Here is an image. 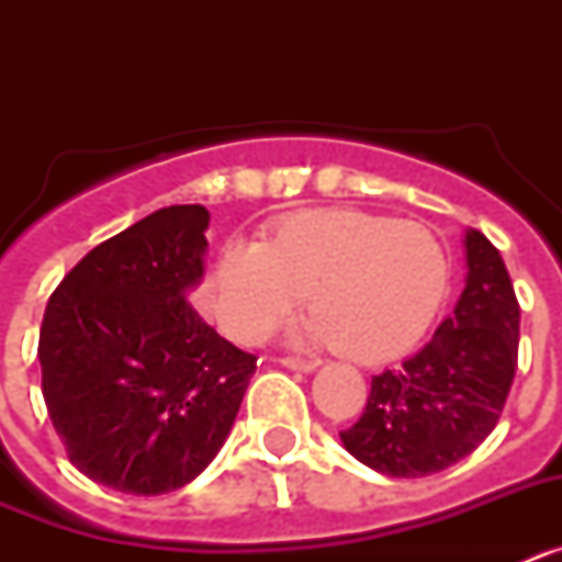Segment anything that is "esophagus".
Listing matches in <instances>:
<instances>
[{
    "label": "esophagus",
    "instance_id": "obj_1",
    "mask_svg": "<svg viewBox=\"0 0 562 562\" xmlns=\"http://www.w3.org/2000/svg\"><path fill=\"white\" fill-rule=\"evenodd\" d=\"M281 366L286 369H295V371H315L317 369V360H304V357H281Z\"/></svg>",
    "mask_w": 562,
    "mask_h": 562
}]
</instances>
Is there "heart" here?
Here are the masks:
<instances>
[{
	"instance_id": "heart-1",
	"label": "heart",
	"mask_w": 562,
	"mask_h": 562,
	"mask_svg": "<svg viewBox=\"0 0 562 562\" xmlns=\"http://www.w3.org/2000/svg\"><path fill=\"white\" fill-rule=\"evenodd\" d=\"M448 252L419 222L331 207L286 216L267 241L231 238L211 276L213 312L238 342L265 340L312 292L304 335L351 360L411 349L448 292Z\"/></svg>"
}]
</instances>
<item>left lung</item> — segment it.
Returning a JSON list of instances; mask_svg holds the SVG:
<instances>
[{
  "instance_id": "8db88e82",
  "label": "left lung",
  "mask_w": 562,
  "mask_h": 562,
  "mask_svg": "<svg viewBox=\"0 0 562 562\" xmlns=\"http://www.w3.org/2000/svg\"><path fill=\"white\" fill-rule=\"evenodd\" d=\"M467 284L434 340L396 371L371 376L360 419L340 430L357 461L422 479L473 453L498 425L518 369L520 306L504 258L467 231Z\"/></svg>"
}]
</instances>
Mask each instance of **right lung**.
<instances>
[{
  "instance_id": "obj_1",
  "label": "right lung",
  "mask_w": 562,
  "mask_h": 562,
  "mask_svg": "<svg viewBox=\"0 0 562 562\" xmlns=\"http://www.w3.org/2000/svg\"><path fill=\"white\" fill-rule=\"evenodd\" d=\"M202 205H171L87 252L38 335L42 391L69 461L132 495L180 490L225 445L256 355L188 304L205 272Z\"/></svg>"
}]
</instances>
